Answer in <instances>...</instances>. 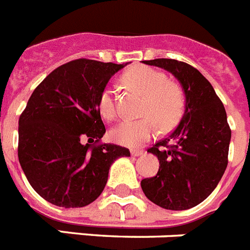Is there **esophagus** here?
Listing matches in <instances>:
<instances>
[{"label":"esophagus","instance_id":"1","mask_svg":"<svg viewBox=\"0 0 250 250\" xmlns=\"http://www.w3.org/2000/svg\"><path fill=\"white\" fill-rule=\"evenodd\" d=\"M131 155L132 156H141L144 155V150H131Z\"/></svg>","mask_w":250,"mask_h":250}]
</instances>
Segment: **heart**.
Returning <instances> with one entry per match:
<instances>
[{
    "label": "heart",
    "instance_id": "b5f03b06",
    "mask_svg": "<svg viewBox=\"0 0 250 250\" xmlns=\"http://www.w3.org/2000/svg\"><path fill=\"white\" fill-rule=\"evenodd\" d=\"M122 81L145 96L141 110L145 117L122 121L110 132L113 141L127 147H137L156 135V123L164 132L171 131L179 123L186 104L183 90L177 83H167L164 73L151 67L138 66L127 71ZM98 105L103 118H114L115 98L112 87L103 90Z\"/></svg>",
    "mask_w": 250,
    "mask_h": 250
}]
</instances>
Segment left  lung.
<instances>
[{"mask_svg": "<svg viewBox=\"0 0 250 250\" xmlns=\"http://www.w3.org/2000/svg\"><path fill=\"white\" fill-rule=\"evenodd\" d=\"M144 63L164 68L179 81L186 109L177 128L147 150L160 167L155 177L141 180V188L163 208H192L213 192L228 167L231 131L225 108L208 80L190 64L167 58Z\"/></svg>", "mask_w": 250, "mask_h": 250, "instance_id": "1", "label": "left lung"}]
</instances>
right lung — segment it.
Segmentation results:
<instances>
[{"mask_svg": "<svg viewBox=\"0 0 250 250\" xmlns=\"http://www.w3.org/2000/svg\"><path fill=\"white\" fill-rule=\"evenodd\" d=\"M125 66L71 61L50 72L31 94L19 119V161L33 189L52 205H90L102 194L113 163L131 156L118 145H91L105 133L100 94ZM83 138H88L86 145Z\"/></svg>", "mask_w": 250, "mask_h": 250, "instance_id": "1", "label": "right lung"}]
</instances>
